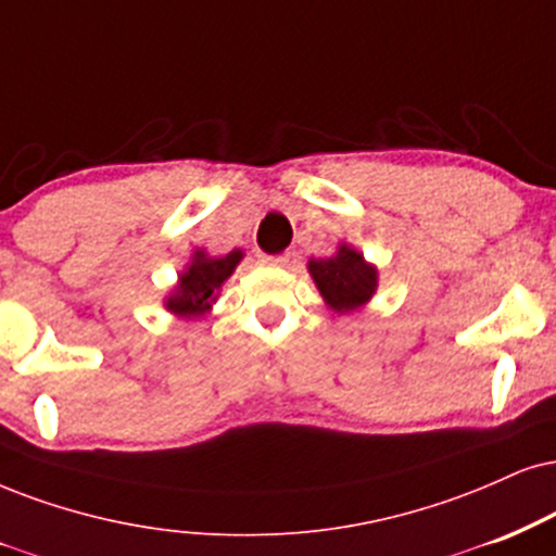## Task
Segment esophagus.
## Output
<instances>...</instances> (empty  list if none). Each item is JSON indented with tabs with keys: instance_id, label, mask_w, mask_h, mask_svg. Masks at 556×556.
<instances>
[{
	"instance_id": "1",
	"label": "esophagus",
	"mask_w": 556,
	"mask_h": 556,
	"mask_svg": "<svg viewBox=\"0 0 556 556\" xmlns=\"http://www.w3.org/2000/svg\"><path fill=\"white\" fill-rule=\"evenodd\" d=\"M260 263L283 267V265H289V252H283V255H260Z\"/></svg>"
}]
</instances>
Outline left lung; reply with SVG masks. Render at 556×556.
<instances>
[{
    "label": "left lung",
    "instance_id": "1",
    "mask_svg": "<svg viewBox=\"0 0 556 556\" xmlns=\"http://www.w3.org/2000/svg\"><path fill=\"white\" fill-rule=\"evenodd\" d=\"M309 273L327 304L340 314L366 304L376 291V267L345 244L334 257L309 260Z\"/></svg>",
    "mask_w": 556,
    "mask_h": 556
}]
</instances>
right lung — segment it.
<instances>
[{
  "label": "right lung",
  "mask_w": 556,
  "mask_h": 556,
  "mask_svg": "<svg viewBox=\"0 0 556 556\" xmlns=\"http://www.w3.org/2000/svg\"><path fill=\"white\" fill-rule=\"evenodd\" d=\"M242 252L235 250L226 257H205L203 252H195L193 265L180 276V286L173 296L167 299V309L175 312L177 317H201L214 301L216 291L222 289L226 278L235 273Z\"/></svg>",
  "instance_id": "right-lung-1"
}]
</instances>
